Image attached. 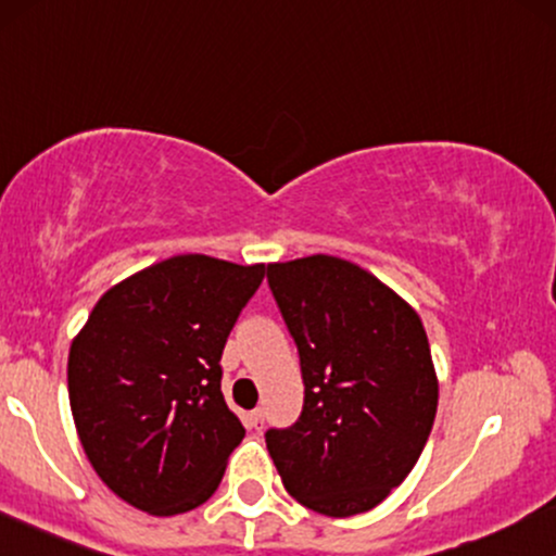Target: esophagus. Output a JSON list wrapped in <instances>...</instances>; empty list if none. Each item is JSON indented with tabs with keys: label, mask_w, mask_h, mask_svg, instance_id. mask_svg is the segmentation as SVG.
<instances>
[{
	"label": "esophagus",
	"mask_w": 556,
	"mask_h": 556,
	"mask_svg": "<svg viewBox=\"0 0 556 556\" xmlns=\"http://www.w3.org/2000/svg\"><path fill=\"white\" fill-rule=\"evenodd\" d=\"M249 425L253 427V430H258V427L264 425V409H253V412H249Z\"/></svg>",
	"instance_id": "obj_1"
}]
</instances>
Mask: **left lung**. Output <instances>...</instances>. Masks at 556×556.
Masks as SVG:
<instances>
[{
	"label": "left lung",
	"instance_id": "left-lung-1",
	"mask_svg": "<svg viewBox=\"0 0 556 556\" xmlns=\"http://www.w3.org/2000/svg\"><path fill=\"white\" fill-rule=\"evenodd\" d=\"M266 279L295 339L303 414L266 432L285 490L329 518L383 503L409 477L438 412V372L422 318L352 261L269 264Z\"/></svg>",
	"mask_w": 556,
	"mask_h": 556
}]
</instances>
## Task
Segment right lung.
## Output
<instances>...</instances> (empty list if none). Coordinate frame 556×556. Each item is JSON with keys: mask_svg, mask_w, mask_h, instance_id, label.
I'll list each match as a JSON object with an SVG mask.
<instances>
[{"mask_svg": "<svg viewBox=\"0 0 556 556\" xmlns=\"http://www.w3.org/2000/svg\"><path fill=\"white\" fill-rule=\"evenodd\" d=\"M266 266L184 253L113 285L72 339L66 383L85 456L150 515L212 497L243 425L227 409L225 342Z\"/></svg>", "mask_w": 556, "mask_h": 556, "instance_id": "add662e5", "label": "right lung"}]
</instances>
